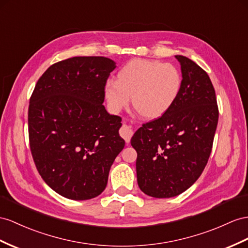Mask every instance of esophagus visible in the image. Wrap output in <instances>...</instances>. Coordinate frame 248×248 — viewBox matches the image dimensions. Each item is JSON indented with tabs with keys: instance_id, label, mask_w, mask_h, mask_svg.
<instances>
[{
	"instance_id": "obj_1",
	"label": "esophagus",
	"mask_w": 248,
	"mask_h": 248,
	"mask_svg": "<svg viewBox=\"0 0 248 248\" xmlns=\"http://www.w3.org/2000/svg\"><path fill=\"white\" fill-rule=\"evenodd\" d=\"M119 133H120V136H122L125 140V142H130L131 137L133 135V132H132L131 126L126 125V124H124L122 126V129H120Z\"/></svg>"
}]
</instances>
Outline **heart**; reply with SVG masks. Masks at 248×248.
I'll list each match as a JSON object with an SVG mask.
<instances>
[{
    "label": "heart",
    "mask_w": 248,
    "mask_h": 248,
    "mask_svg": "<svg viewBox=\"0 0 248 248\" xmlns=\"http://www.w3.org/2000/svg\"><path fill=\"white\" fill-rule=\"evenodd\" d=\"M181 87V72L173 63L136 59L119 70L117 80H107L104 93L113 113L128 106L132 96L133 106L142 116L157 118L172 108Z\"/></svg>",
    "instance_id": "heart-1"
}]
</instances>
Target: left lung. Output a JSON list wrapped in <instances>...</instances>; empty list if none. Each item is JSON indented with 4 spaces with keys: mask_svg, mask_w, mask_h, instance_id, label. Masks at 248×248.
<instances>
[{
    "mask_svg": "<svg viewBox=\"0 0 248 248\" xmlns=\"http://www.w3.org/2000/svg\"><path fill=\"white\" fill-rule=\"evenodd\" d=\"M178 98L162 116L142 124L131 139L137 152L138 186L155 198L185 192L199 178L213 149L219 110L207 73L186 56Z\"/></svg>",
    "mask_w": 248,
    "mask_h": 248,
    "instance_id": "1",
    "label": "left lung"
}]
</instances>
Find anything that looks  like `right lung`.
I'll list each match as a JSON object with an SVG mask.
<instances>
[{"mask_svg": "<svg viewBox=\"0 0 248 248\" xmlns=\"http://www.w3.org/2000/svg\"><path fill=\"white\" fill-rule=\"evenodd\" d=\"M115 62L75 56L50 66L29 101L30 151L43 180L72 200L97 197L124 147L122 118L103 105L104 88Z\"/></svg>", "mask_w": 248, "mask_h": 248, "instance_id": "add662e5", "label": "right lung"}]
</instances>
